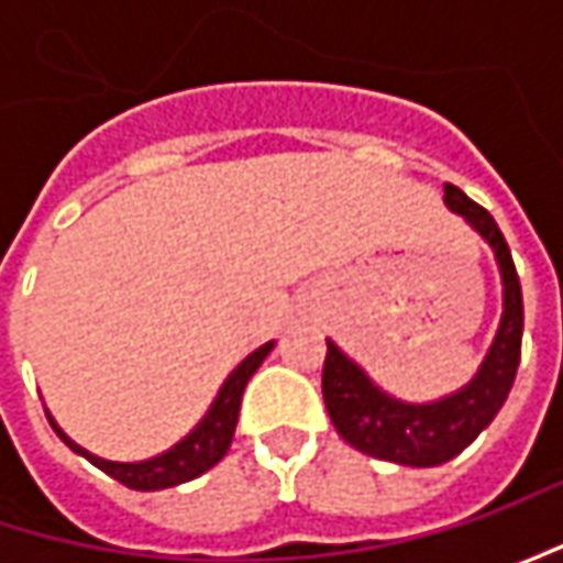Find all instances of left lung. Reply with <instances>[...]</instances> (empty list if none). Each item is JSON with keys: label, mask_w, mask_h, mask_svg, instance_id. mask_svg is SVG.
Returning a JSON list of instances; mask_svg holds the SVG:
<instances>
[{"label": "left lung", "mask_w": 563, "mask_h": 563, "mask_svg": "<svg viewBox=\"0 0 563 563\" xmlns=\"http://www.w3.org/2000/svg\"><path fill=\"white\" fill-rule=\"evenodd\" d=\"M444 203L486 241L501 272V322L476 376L439 400H400L382 391L360 363L325 338L329 354L322 366V398L338 435L369 457L400 466H439L457 457L495 420L520 366L523 294L508 241L495 219L461 187L444 185Z\"/></svg>", "instance_id": "8db88e82"}]
</instances>
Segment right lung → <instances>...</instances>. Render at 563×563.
<instances>
[{
  "label": "right lung",
  "instance_id": "obj_1",
  "mask_svg": "<svg viewBox=\"0 0 563 563\" xmlns=\"http://www.w3.org/2000/svg\"><path fill=\"white\" fill-rule=\"evenodd\" d=\"M275 341H266L263 347H256L253 354L241 360L231 376L222 382L216 400L209 404L206 417L178 444H172L168 451L156 454V457H146V461H134V464H124V461H106L99 454H90L87 448H80L75 439H68L62 432V426L53 420V413L46 410V417L53 422L55 435L62 442L68 444L75 454L87 457L90 464L99 466L102 473H109L112 479H119L121 486L137 488V492H159V488L181 486V483H190L197 476H203L206 470L219 464L231 448V439H234V426H238V410H241V395L247 388L250 376L260 369V363L269 357Z\"/></svg>",
  "mask_w": 563,
  "mask_h": 563
}]
</instances>
